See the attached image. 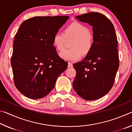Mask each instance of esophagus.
Masks as SVG:
<instances>
[{"mask_svg": "<svg viewBox=\"0 0 132 132\" xmlns=\"http://www.w3.org/2000/svg\"><path fill=\"white\" fill-rule=\"evenodd\" d=\"M73 67V64L71 62H69L68 63V68H72Z\"/></svg>", "mask_w": 132, "mask_h": 132, "instance_id": "34e87169", "label": "esophagus"}]
</instances>
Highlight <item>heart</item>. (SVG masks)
Listing matches in <instances>:
<instances>
[{"label":"heart","instance_id":"b5f03b06","mask_svg":"<svg viewBox=\"0 0 132 132\" xmlns=\"http://www.w3.org/2000/svg\"><path fill=\"white\" fill-rule=\"evenodd\" d=\"M66 39H72L70 48L60 53V56L67 61H77L82 55H86L90 52L94 44V37L86 26L79 22H73L64 30V34L56 32L53 35V44L57 50L64 48Z\"/></svg>","mask_w":132,"mask_h":132}]
</instances>
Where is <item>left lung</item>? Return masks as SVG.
<instances>
[{
  "label": "left lung",
  "instance_id": "1",
  "mask_svg": "<svg viewBox=\"0 0 132 132\" xmlns=\"http://www.w3.org/2000/svg\"><path fill=\"white\" fill-rule=\"evenodd\" d=\"M76 18L93 27L94 44L84 60L73 64L76 76L73 87L80 97L92 101L106 95L114 83L119 66L117 37L112 22L101 13Z\"/></svg>",
  "mask_w": 132,
  "mask_h": 132
}]
</instances>
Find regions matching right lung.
Here are the masks:
<instances>
[{"label": "right lung", "mask_w": 132, "mask_h": 132, "mask_svg": "<svg viewBox=\"0 0 132 132\" xmlns=\"http://www.w3.org/2000/svg\"><path fill=\"white\" fill-rule=\"evenodd\" d=\"M69 16L34 17L24 21L15 35L11 58L14 84L31 99L47 95L68 62L53 45V35Z\"/></svg>", "instance_id": "1"}]
</instances>
